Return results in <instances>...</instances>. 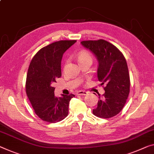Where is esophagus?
Masks as SVG:
<instances>
[{
  "mask_svg": "<svg viewBox=\"0 0 154 154\" xmlns=\"http://www.w3.org/2000/svg\"><path fill=\"white\" fill-rule=\"evenodd\" d=\"M76 94L77 95H80V96H85L87 94V92L85 91H78L76 92Z\"/></svg>",
  "mask_w": 154,
  "mask_h": 154,
  "instance_id": "34e87169",
  "label": "esophagus"
}]
</instances>
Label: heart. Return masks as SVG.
I'll use <instances>...</instances> for the list:
<instances>
[{
	"label": "heart",
	"instance_id": "b5f03b06",
	"mask_svg": "<svg viewBox=\"0 0 154 154\" xmlns=\"http://www.w3.org/2000/svg\"><path fill=\"white\" fill-rule=\"evenodd\" d=\"M78 58H79V61H80L82 60H85V59H91V56L88 52L82 51V52L79 53Z\"/></svg>",
	"mask_w": 154,
	"mask_h": 154
}]
</instances>
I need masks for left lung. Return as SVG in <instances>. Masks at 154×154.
Here are the masks:
<instances>
[{"instance_id": "8db88e82", "label": "left lung", "mask_w": 154, "mask_h": 154, "mask_svg": "<svg viewBox=\"0 0 154 154\" xmlns=\"http://www.w3.org/2000/svg\"><path fill=\"white\" fill-rule=\"evenodd\" d=\"M80 44L91 51L98 61L97 76L105 94H98V107L94 115L109 118L117 115L126 103L130 90L127 61L116 47L105 40L82 41Z\"/></svg>"}]
</instances>
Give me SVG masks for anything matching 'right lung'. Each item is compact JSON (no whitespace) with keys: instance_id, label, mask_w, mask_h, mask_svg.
Wrapping results in <instances>:
<instances>
[{"instance_id":"add662e5","label":"right lung","mask_w":154,"mask_h":154,"mask_svg":"<svg viewBox=\"0 0 154 154\" xmlns=\"http://www.w3.org/2000/svg\"><path fill=\"white\" fill-rule=\"evenodd\" d=\"M76 41L53 42L38 51L31 61L26 81V92L36 114L49 122H57L68 115L74 94L56 97L53 84L61 76L63 54Z\"/></svg>"}]
</instances>
